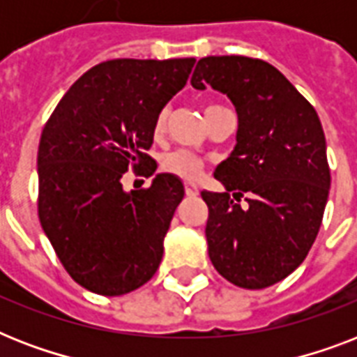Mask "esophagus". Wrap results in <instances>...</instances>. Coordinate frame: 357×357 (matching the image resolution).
<instances>
[{
    "label": "esophagus",
    "mask_w": 357,
    "mask_h": 357,
    "mask_svg": "<svg viewBox=\"0 0 357 357\" xmlns=\"http://www.w3.org/2000/svg\"><path fill=\"white\" fill-rule=\"evenodd\" d=\"M185 195L196 196V195H198V187H196V185H192V183H187V185H185Z\"/></svg>",
    "instance_id": "34e87169"
}]
</instances>
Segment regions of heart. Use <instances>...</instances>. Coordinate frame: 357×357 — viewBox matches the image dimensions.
I'll use <instances>...</instances> for the list:
<instances>
[{"instance_id":"obj_1","label":"heart","mask_w":357,"mask_h":357,"mask_svg":"<svg viewBox=\"0 0 357 357\" xmlns=\"http://www.w3.org/2000/svg\"><path fill=\"white\" fill-rule=\"evenodd\" d=\"M218 107H222V105H215V103H211V105H207L204 113H206L207 116L211 111H215V109ZM165 128H167V111H161V113L157 114L155 123H153V133H155V137L162 135ZM161 168L162 172L172 174V176H176V178L179 179L195 181V179L200 178L202 168H204V161H202L196 153H192V151L189 150H174L168 151V153H165V155L161 157Z\"/></svg>"}]
</instances>
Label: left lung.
<instances>
[{"label":"left lung","mask_w":357,"mask_h":357,"mask_svg":"<svg viewBox=\"0 0 357 357\" xmlns=\"http://www.w3.org/2000/svg\"><path fill=\"white\" fill-rule=\"evenodd\" d=\"M190 85L226 94L238 119L237 144L215 170L226 192H202L209 259L237 287L274 285L305 259L326 207L330 167L319 114L261 59L204 57ZM243 194L246 206L238 204Z\"/></svg>","instance_id":"obj_1"}]
</instances>
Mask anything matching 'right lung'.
I'll return each mask as SVG.
<instances>
[{
    "instance_id": "obj_1",
    "label": "right lung",
    "mask_w": 357,
    "mask_h": 357,
    "mask_svg": "<svg viewBox=\"0 0 357 357\" xmlns=\"http://www.w3.org/2000/svg\"><path fill=\"white\" fill-rule=\"evenodd\" d=\"M196 59H114L83 74L59 102L38 144V218L55 254L81 287L120 296L144 285L183 183L157 174L126 192L128 168L151 176L153 123L185 86ZM144 166V169H140Z\"/></svg>"
}]
</instances>
